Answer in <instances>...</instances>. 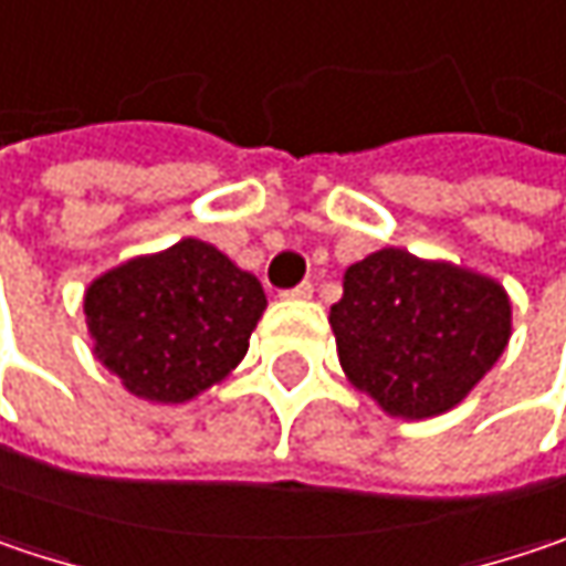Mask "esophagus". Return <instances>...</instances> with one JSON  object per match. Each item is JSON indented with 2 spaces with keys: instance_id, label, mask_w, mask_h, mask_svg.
<instances>
[{
  "instance_id": "obj_1",
  "label": "esophagus",
  "mask_w": 566,
  "mask_h": 566,
  "mask_svg": "<svg viewBox=\"0 0 566 566\" xmlns=\"http://www.w3.org/2000/svg\"><path fill=\"white\" fill-rule=\"evenodd\" d=\"M280 296H283V300H300V303H303V300H312V283L305 280V283L293 286V290H283Z\"/></svg>"
}]
</instances>
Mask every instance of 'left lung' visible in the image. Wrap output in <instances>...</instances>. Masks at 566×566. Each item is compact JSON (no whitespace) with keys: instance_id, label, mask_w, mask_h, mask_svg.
Returning <instances> with one entry per match:
<instances>
[{"instance_id":"8db88e82","label":"left lung","mask_w":566,"mask_h":566,"mask_svg":"<svg viewBox=\"0 0 566 566\" xmlns=\"http://www.w3.org/2000/svg\"><path fill=\"white\" fill-rule=\"evenodd\" d=\"M328 322L350 384L389 416L428 419L500 360L512 308L490 276L384 248L347 266Z\"/></svg>"}]
</instances>
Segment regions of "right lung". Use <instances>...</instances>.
I'll return each mask as SVG.
<instances>
[{
  "mask_svg": "<svg viewBox=\"0 0 566 566\" xmlns=\"http://www.w3.org/2000/svg\"><path fill=\"white\" fill-rule=\"evenodd\" d=\"M83 308L96 357L125 389L186 402L238 367L266 296L254 273L186 238L108 270L86 290Z\"/></svg>",
  "mask_w": 566,
  "mask_h": 566,
  "instance_id": "obj_1",
  "label": "right lung"
}]
</instances>
